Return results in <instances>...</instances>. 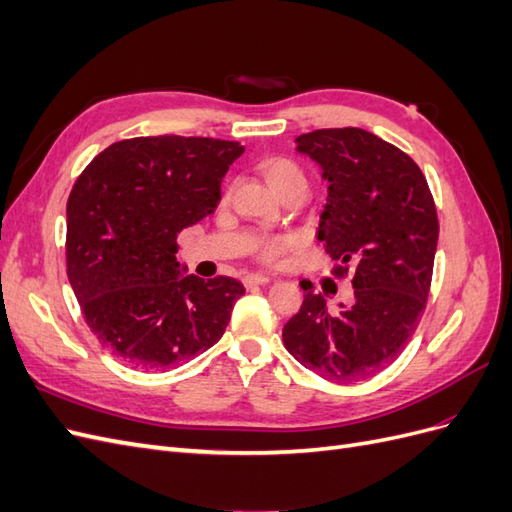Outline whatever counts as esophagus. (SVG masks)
Instances as JSON below:
<instances>
[{
	"label": "esophagus",
	"mask_w": 512,
	"mask_h": 512,
	"mask_svg": "<svg viewBox=\"0 0 512 512\" xmlns=\"http://www.w3.org/2000/svg\"><path fill=\"white\" fill-rule=\"evenodd\" d=\"M273 280L271 275H262V273H250V275H245L243 277V284L247 286V288H252V286H262V284H269Z\"/></svg>",
	"instance_id": "esophagus-1"
}]
</instances>
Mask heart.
I'll return each mask as SVG.
<instances>
[{"label": "heart", "mask_w": 512, "mask_h": 512, "mask_svg": "<svg viewBox=\"0 0 512 512\" xmlns=\"http://www.w3.org/2000/svg\"><path fill=\"white\" fill-rule=\"evenodd\" d=\"M260 175L265 177V181L271 185V190L275 194H280L282 198L294 194V192H305L307 190V175L305 170L290 158L282 156H271L258 162ZM297 245V237H265L262 243L258 245V258L262 262H277L284 258L292 247Z\"/></svg>", "instance_id": "b5f03b06"}]
</instances>
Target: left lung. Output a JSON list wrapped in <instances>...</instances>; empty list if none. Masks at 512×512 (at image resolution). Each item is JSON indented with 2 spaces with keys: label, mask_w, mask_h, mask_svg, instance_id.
<instances>
[{
  "label": "left lung",
  "mask_w": 512,
  "mask_h": 512,
  "mask_svg": "<svg viewBox=\"0 0 512 512\" xmlns=\"http://www.w3.org/2000/svg\"><path fill=\"white\" fill-rule=\"evenodd\" d=\"M297 151L329 181L318 239L335 260L333 275L352 273V305L329 312L324 294L307 292L284 324V346L303 367L331 382H359L389 367L425 312L438 213L416 162L361 128L301 134Z\"/></svg>",
  "instance_id": "1"
}]
</instances>
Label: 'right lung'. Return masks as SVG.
I'll use <instances>...</instances> for the list:
<instances>
[{
    "label": "right lung",
    "instance_id": "add662e5",
    "mask_svg": "<svg viewBox=\"0 0 512 512\" xmlns=\"http://www.w3.org/2000/svg\"><path fill=\"white\" fill-rule=\"evenodd\" d=\"M245 151L205 136H138L87 164L68 198L66 267L87 327L117 359L166 369L224 335L241 282L181 275L177 235L220 203Z\"/></svg>",
    "mask_w": 512,
    "mask_h": 512
}]
</instances>
